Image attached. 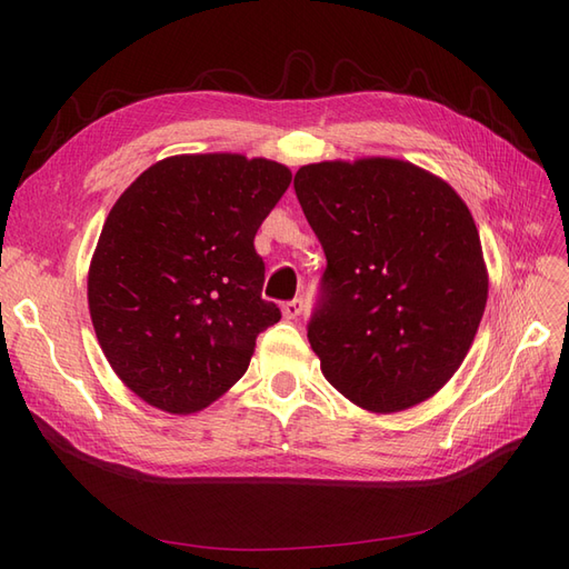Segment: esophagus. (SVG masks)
<instances>
[{
    "label": "esophagus",
    "instance_id": "obj_1",
    "mask_svg": "<svg viewBox=\"0 0 569 569\" xmlns=\"http://www.w3.org/2000/svg\"><path fill=\"white\" fill-rule=\"evenodd\" d=\"M301 311H303V299H291V301L282 303V313H284V318H287V320H295V318H299V316H301Z\"/></svg>",
    "mask_w": 569,
    "mask_h": 569
}]
</instances>
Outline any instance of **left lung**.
Segmentation results:
<instances>
[{
    "instance_id": "obj_1",
    "label": "left lung",
    "mask_w": 569,
    "mask_h": 569,
    "mask_svg": "<svg viewBox=\"0 0 569 569\" xmlns=\"http://www.w3.org/2000/svg\"><path fill=\"white\" fill-rule=\"evenodd\" d=\"M295 189L327 258L308 320L325 380L372 412L427 401L485 316L489 278L470 209L449 182L380 157L301 166Z\"/></svg>"
}]
</instances>
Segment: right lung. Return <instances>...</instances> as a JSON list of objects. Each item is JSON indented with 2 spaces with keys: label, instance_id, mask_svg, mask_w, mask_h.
Returning a JSON list of instances; mask_svg holds the SVG:
<instances>
[{
  "label": "right lung",
  "instance_id": "obj_1",
  "mask_svg": "<svg viewBox=\"0 0 569 569\" xmlns=\"http://www.w3.org/2000/svg\"><path fill=\"white\" fill-rule=\"evenodd\" d=\"M289 182L278 161L184 153L113 203L90 263V316L113 372L149 406L182 416L213 403L282 318L261 297L253 237Z\"/></svg>",
  "mask_w": 569,
  "mask_h": 569
}]
</instances>
